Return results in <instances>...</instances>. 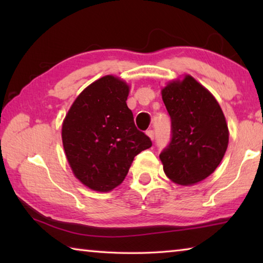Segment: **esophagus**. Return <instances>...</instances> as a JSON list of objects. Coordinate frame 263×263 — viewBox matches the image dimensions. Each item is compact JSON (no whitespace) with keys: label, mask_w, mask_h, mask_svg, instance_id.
I'll return each mask as SVG.
<instances>
[{"label":"esophagus","mask_w":263,"mask_h":263,"mask_svg":"<svg viewBox=\"0 0 263 263\" xmlns=\"http://www.w3.org/2000/svg\"><path fill=\"white\" fill-rule=\"evenodd\" d=\"M146 135H147V136L149 137V139H151V140H153V139H154V132H153L152 130H148L147 132H146Z\"/></svg>","instance_id":"esophagus-1"}]
</instances>
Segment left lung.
Masks as SVG:
<instances>
[{
    "label": "left lung",
    "mask_w": 263,
    "mask_h": 263,
    "mask_svg": "<svg viewBox=\"0 0 263 263\" xmlns=\"http://www.w3.org/2000/svg\"><path fill=\"white\" fill-rule=\"evenodd\" d=\"M172 119V141L160 154L172 182L194 185L219 166L229 145V126L219 103L189 74L161 89Z\"/></svg>",
    "instance_id": "8db88e82"
}]
</instances>
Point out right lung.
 Segmentation results:
<instances>
[{
	"label": "right lung",
	"instance_id": "right-lung-1",
	"mask_svg": "<svg viewBox=\"0 0 263 263\" xmlns=\"http://www.w3.org/2000/svg\"><path fill=\"white\" fill-rule=\"evenodd\" d=\"M130 86L105 75L80 92L62 122L61 138L74 176L89 189L108 193L122 183L133 159L152 146L137 130L126 100Z\"/></svg>",
	"mask_w": 263,
	"mask_h": 263
}]
</instances>
